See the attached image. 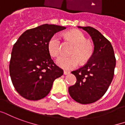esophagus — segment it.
<instances>
[{
	"mask_svg": "<svg viewBox=\"0 0 125 125\" xmlns=\"http://www.w3.org/2000/svg\"><path fill=\"white\" fill-rule=\"evenodd\" d=\"M70 74V72L69 71H67V70H64V74L67 75Z\"/></svg>",
	"mask_w": 125,
	"mask_h": 125,
	"instance_id": "esophagus-1",
	"label": "esophagus"
}]
</instances>
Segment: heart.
<instances>
[{
	"label": "heart",
	"instance_id": "b5f03b06",
	"mask_svg": "<svg viewBox=\"0 0 125 125\" xmlns=\"http://www.w3.org/2000/svg\"><path fill=\"white\" fill-rule=\"evenodd\" d=\"M66 36L75 44L70 51V56L62 55L57 59L58 65L64 69H73L78 64L80 61L85 62L90 59L93 53L92 45L85 41V36L81 31L73 30L66 33ZM49 52L53 57H58L61 52V39L58 35L51 37L48 43Z\"/></svg>",
	"mask_w": 125,
	"mask_h": 125
}]
</instances>
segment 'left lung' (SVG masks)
Returning a JSON list of instances; mask_svg holds the SVG:
<instances>
[{"label": "left lung", "mask_w": 125, "mask_h": 125, "mask_svg": "<svg viewBox=\"0 0 125 125\" xmlns=\"http://www.w3.org/2000/svg\"><path fill=\"white\" fill-rule=\"evenodd\" d=\"M78 28L90 35L94 47L86 64L72 72L76 82L68 88V92L78 103L89 104L97 101L107 92L113 78L116 59L110 41L99 31L90 26Z\"/></svg>", "instance_id": "8db88e82"}]
</instances>
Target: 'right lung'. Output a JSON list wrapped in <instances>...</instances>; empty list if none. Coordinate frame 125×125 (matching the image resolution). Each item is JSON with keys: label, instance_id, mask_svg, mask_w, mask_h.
Wrapping results in <instances>:
<instances>
[{"label": "right lung", "instance_id": "1", "mask_svg": "<svg viewBox=\"0 0 125 125\" xmlns=\"http://www.w3.org/2000/svg\"><path fill=\"white\" fill-rule=\"evenodd\" d=\"M66 29L43 24L28 30L13 46L9 70L13 86L20 95L39 100L50 92L55 79L63 74L51 57L48 43L55 33Z\"/></svg>", "mask_w": 125, "mask_h": 125}]
</instances>
